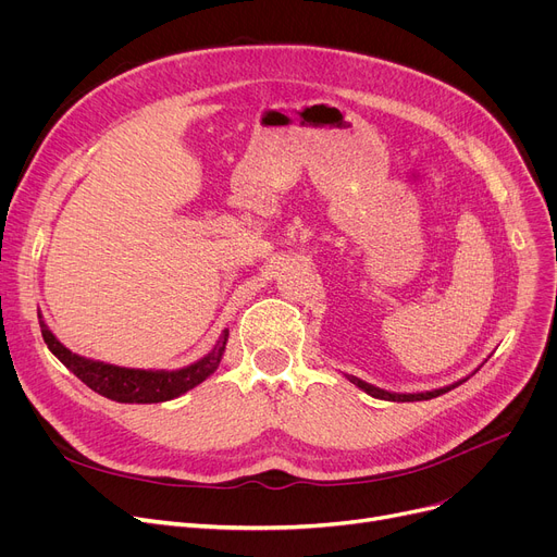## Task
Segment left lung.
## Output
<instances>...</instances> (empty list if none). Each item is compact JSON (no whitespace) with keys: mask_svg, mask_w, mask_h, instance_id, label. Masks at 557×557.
Listing matches in <instances>:
<instances>
[{"mask_svg":"<svg viewBox=\"0 0 557 557\" xmlns=\"http://www.w3.org/2000/svg\"><path fill=\"white\" fill-rule=\"evenodd\" d=\"M472 374H474V372H472ZM345 376H347L349 384L359 386V388H361L363 393H368L370 397L386 399V401H422V399H433V397H441V395L449 393L451 388L460 386L462 382H467V379H470V376H465V379H460V382H456V384H449V386H443V388H435V391H426V393H391V391L376 388V386L363 382V379H359V376H355V374H345Z\"/></svg>","mask_w":557,"mask_h":557,"instance_id":"left-lung-1","label":"left lung"}]
</instances>
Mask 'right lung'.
<instances>
[{
	"label": "right lung",
	"instance_id": "1",
	"mask_svg": "<svg viewBox=\"0 0 557 557\" xmlns=\"http://www.w3.org/2000/svg\"><path fill=\"white\" fill-rule=\"evenodd\" d=\"M38 318H40L42 338L51 349V355L67 370H72L87 388H92L95 393L120 404H158V401L175 399L185 395L187 391L196 388L219 368L225 352L227 336H230V330H223L221 338L216 341V345L210 349V352L185 368L139 370V368H122V366L103 363V361L87 359L72 352L70 347H65L53 336L42 315Z\"/></svg>",
	"mask_w": 557,
	"mask_h": 557
}]
</instances>
